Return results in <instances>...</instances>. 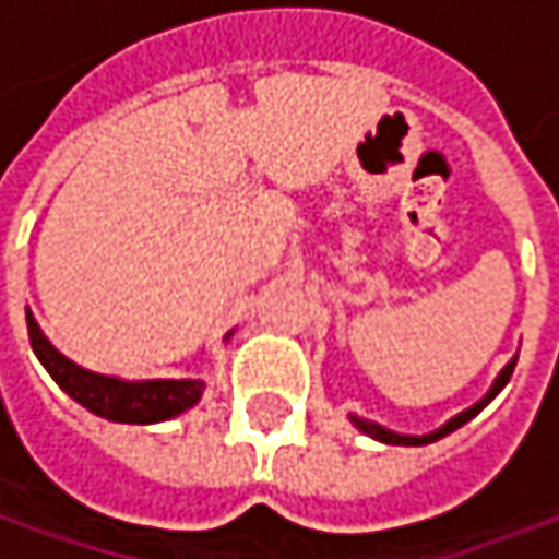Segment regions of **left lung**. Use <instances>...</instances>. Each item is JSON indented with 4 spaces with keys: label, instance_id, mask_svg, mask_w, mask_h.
<instances>
[{
    "label": "left lung",
    "instance_id": "left-lung-1",
    "mask_svg": "<svg viewBox=\"0 0 559 559\" xmlns=\"http://www.w3.org/2000/svg\"><path fill=\"white\" fill-rule=\"evenodd\" d=\"M515 359L519 356H512L506 366H502V372H499L497 379H493V384H490V391L477 401V404H471L467 411H461V414H455L452 419H445L439 429H432V432H423V436H407V432H394V429H384V426H379L376 419H366V417H356V414H349V423L359 429V432H366V436H372L376 442H384V445H429V442H436V439H442V436H449V432H455L459 426H464L467 419H474L493 397H497L499 391L506 388V381H509V376H512V369H515Z\"/></svg>",
    "mask_w": 559,
    "mask_h": 559
}]
</instances>
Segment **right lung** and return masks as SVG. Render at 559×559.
Masks as SVG:
<instances>
[{
  "instance_id": "right-lung-1",
  "label": "right lung",
  "mask_w": 559,
  "mask_h": 559,
  "mask_svg": "<svg viewBox=\"0 0 559 559\" xmlns=\"http://www.w3.org/2000/svg\"><path fill=\"white\" fill-rule=\"evenodd\" d=\"M24 318H27L31 349L40 359V366L50 372V379L57 381L72 401H79L95 417L110 419V423H140V426H145V423H162V419L178 417L203 397V388H206L203 379L130 381L82 369L79 362L62 356L60 349L47 340L40 324L34 321L31 308L24 311ZM228 337H231V331L225 334V340Z\"/></svg>"
}]
</instances>
